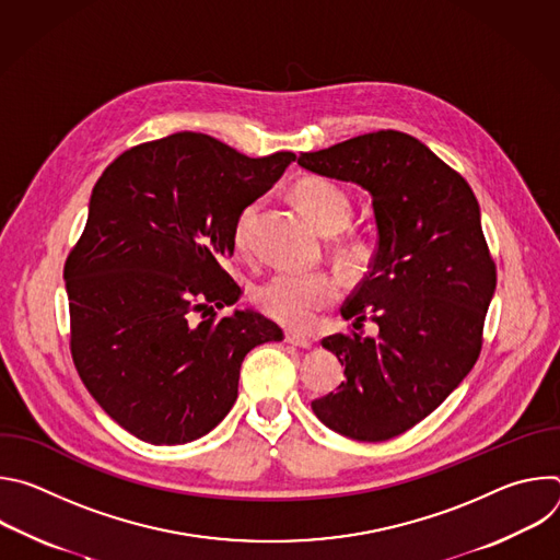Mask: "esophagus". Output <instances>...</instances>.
<instances>
[{
	"label": "esophagus",
	"mask_w": 560,
	"mask_h": 560,
	"mask_svg": "<svg viewBox=\"0 0 560 560\" xmlns=\"http://www.w3.org/2000/svg\"><path fill=\"white\" fill-rule=\"evenodd\" d=\"M285 341L290 346H294V348H301V350L312 348V341L307 337H303V335H296V332H285Z\"/></svg>",
	"instance_id": "obj_1"
}]
</instances>
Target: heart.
<instances>
[{
    "instance_id": "obj_1",
    "label": "heart",
    "mask_w": 560,
    "mask_h": 560,
    "mask_svg": "<svg viewBox=\"0 0 560 560\" xmlns=\"http://www.w3.org/2000/svg\"><path fill=\"white\" fill-rule=\"evenodd\" d=\"M296 201L305 214L324 232L343 228L352 217L350 195L335 182L324 177H307L294 188ZM259 212V201H250L238 210L232 223V246L236 253H246L250 246V230ZM361 248L348 246V255L357 257ZM341 292V283L330 272L307 270H277L253 290V299L264 314L288 328H307L316 314L328 307Z\"/></svg>"
}]
</instances>
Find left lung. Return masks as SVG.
<instances>
[{
    "mask_svg": "<svg viewBox=\"0 0 560 560\" xmlns=\"http://www.w3.org/2000/svg\"><path fill=\"white\" fill-rule=\"evenodd\" d=\"M299 166L365 188L378 228L370 272L341 307L354 330L322 341L346 381L312 410L343 436L387 441L432 415L481 354L497 288L481 210L454 168L398 130L301 152ZM365 317L376 338L355 332Z\"/></svg>",
    "mask_w": 560,
    "mask_h": 560,
    "instance_id": "left-lung-1",
    "label": "left lung"
}]
</instances>
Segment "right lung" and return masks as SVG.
<instances>
[{"label": "right lung", "mask_w": 560, "mask_h": 560, "mask_svg": "<svg viewBox=\"0 0 560 560\" xmlns=\"http://www.w3.org/2000/svg\"><path fill=\"white\" fill-rule=\"evenodd\" d=\"M294 159L175 132L121 152L97 179L63 266L70 354L95 401L137 439L208 434L236 401L246 354L283 339L259 312L219 318L214 307L242 296L223 268L238 210Z\"/></svg>", "instance_id": "obj_1"}]
</instances>
